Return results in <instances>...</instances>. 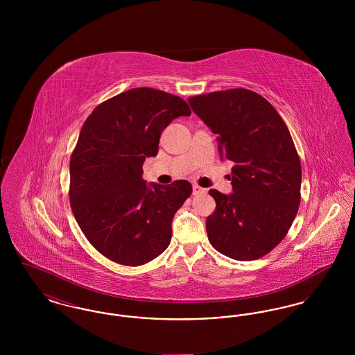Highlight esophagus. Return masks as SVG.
Wrapping results in <instances>:
<instances>
[{
  "mask_svg": "<svg viewBox=\"0 0 355 355\" xmlns=\"http://www.w3.org/2000/svg\"><path fill=\"white\" fill-rule=\"evenodd\" d=\"M206 189H203L201 186L193 185V196H200V194H205Z\"/></svg>",
  "mask_w": 355,
  "mask_h": 355,
  "instance_id": "34e87169",
  "label": "esophagus"
}]
</instances>
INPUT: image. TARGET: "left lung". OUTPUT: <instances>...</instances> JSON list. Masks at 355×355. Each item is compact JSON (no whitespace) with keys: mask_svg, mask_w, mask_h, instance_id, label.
<instances>
[{"mask_svg":"<svg viewBox=\"0 0 355 355\" xmlns=\"http://www.w3.org/2000/svg\"><path fill=\"white\" fill-rule=\"evenodd\" d=\"M193 112L217 135L220 159L234 162L233 193L210 189L216 211L206 220L210 243L236 261L271 252L287 234L301 201L302 170L286 123L248 89L189 98Z\"/></svg>","mask_w":355,"mask_h":355,"instance_id":"obj_1","label":"left lung"}]
</instances>
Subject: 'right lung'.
Instances as JSON below:
<instances>
[{
  "label": "right lung",
  "mask_w": 355,
  "mask_h": 355,
  "mask_svg": "<svg viewBox=\"0 0 355 355\" xmlns=\"http://www.w3.org/2000/svg\"><path fill=\"white\" fill-rule=\"evenodd\" d=\"M190 114L177 96L135 87L102 102L85 121L70 159V206L106 258L139 266L169 246L173 217L193 187L185 180L146 184L142 165L157 155L170 122Z\"/></svg>",
  "instance_id": "add662e5"
}]
</instances>
